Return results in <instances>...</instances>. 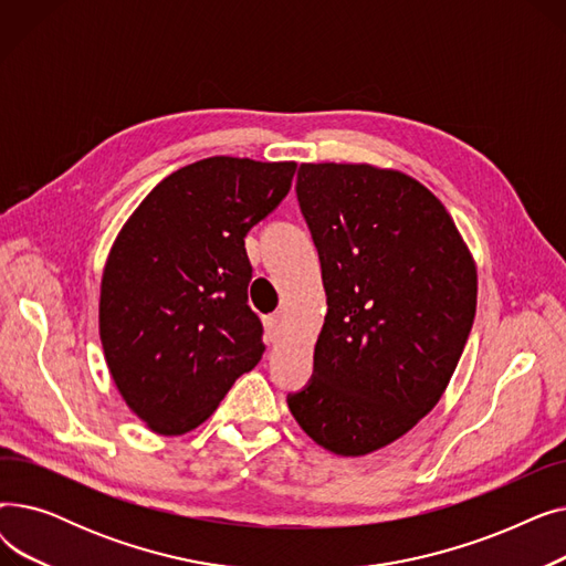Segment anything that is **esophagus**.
<instances>
[{
	"instance_id": "34e87169",
	"label": "esophagus",
	"mask_w": 566,
	"mask_h": 566,
	"mask_svg": "<svg viewBox=\"0 0 566 566\" xmlns=\"http://www.w3.org/2000/svg\"><path fill=\"white\" fill-rule=\"evenodd\" d=\"M282 337V314L265 316V339L268 344H275Z\"/></svg>"
}]
</instances>
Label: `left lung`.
I'll use <instances>...</instances> for the list:
<instances>
[{"label":"left lung","mask_w":566,"mask_h":566,"mask_svg":"<svg viewBox=\"0 0 566 566\" xmlns=\"http://www.w3.org/2000/svg\"><path fill=\"white\" fill-rule=\"evenodd\" d=\"M295 192L328 314L312 380L286 401L321 448L365 457L440 401L478 310V268L440 199L408 174L305 163Z\"/></svg>","instance_id":"obj_1"}]
</instances>
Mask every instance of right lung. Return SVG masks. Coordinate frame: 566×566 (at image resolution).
Returning <instances> with one entry per match:
<instances>
[{
  "instance_id": "1",
  "label": "right lung",
  "mask_w": 566,
  "mask_h": 566,
  "mask_svg": "<svg viewBox=\"0 0 566 566\" xmlns=\"http://www.w3.org/2000/svg\"><path fill=\"white\" fill-rule=\"evenodd\" d=\"M293 174L295 163L206 158L163 178L118 231L101 282V342L116 390L151 431L197 429L261 360L245 235Z\"/></svg>"
}]
</instances>
